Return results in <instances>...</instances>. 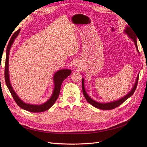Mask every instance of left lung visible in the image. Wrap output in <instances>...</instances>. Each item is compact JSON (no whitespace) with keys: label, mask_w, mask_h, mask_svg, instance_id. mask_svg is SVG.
<instances>
[{"label":"left lung","mask_w":147,"mask_h":147,"mask_svg":"<svg viewBox=\"0 0 147 147\" xmlns=\"http://www.w3.org/2000/svg\"><path fill=\"white\" fill-rule=\"evenodd\" d=\"M124 32L126 34H127L128 35V36L133 41H134L137 50V51L139 52V50H138V47H137V37L136 34L134 33V31L132 30V28H131L130 27H127L126 28V29L124 30ZM138 80H139V75L137 77L136 79V82L134 84V86L133 87V88L132 89V90L128 93L127 94H126L125 96L122 97L121 99H120L118 100L114 101L112 102H109V103H99V102H97L95 100H94L93 99H92L91 97L88 95V94L86 93L85 90H84V79H82V90H83V95L85 97L86 100L90 103L91 105H92V106H94V107L97 108L99 109H101V110H112L113 109H115L117 107H118L119 105H121V104H123V102L125 101L126 99H127L129 97H130L133 94H134V91H136V89L137 88V83H138Z\"/></svg>","instance_id":"1"}]
</instances>
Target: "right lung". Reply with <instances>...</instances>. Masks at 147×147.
Masks as SVG:
<instances>
[{"mask_svg": "<svg viewBox=\"0 0 147 147\" xmlns=\"http://www.w3.org/2000/svg\"><path fill=\"white\" fill-rule=\"evenodd\" d=\"M20 29L18 30L17 31L13 34L11 38H10L9 42H8V46L7 48V52H6V59H5V83L7 86V88L9 90L11 94L14 99L16 103L18 104L20 107L30 112H34V113H38V112H45V111L48 110L50 107L53 106V105L55 103L57 97L59 95V92L61 90V84L63 83L64 80H65L69 75L71 74V70L69 69H62L58 70L56 72L53 77V80L55 83V88L54 91H53V94L50 99L48 101L45 102L44 104L41 105H32V104H26L24 102L23 100H21L18 96H17L15 91L11 85L10 82V78H9V75H8V59H9V53L12 44L14 42L15 39L18 36V35L20 33Z\"/></svg>", "mask_w": 147, "mask_h": 147, "instance_id": "add662e5", "label": "right lung"}]
</instances>
